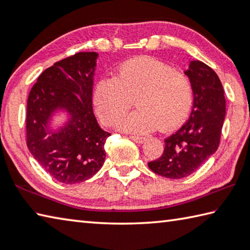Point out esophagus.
Wrapping results in <instances>:
<instances>
[{
	"label": "esophagus",
	"mask_w": 250,
	"mask_h": 250,
	"mask_svg": "<svg viewBox=\"0 0 250 250\" xmlns=\"http://www.w3.org/2000/svg\"><path fill=\"white\" fill-rule=\"evenodd\" d=\"M130 139H131V140H133L134 142H137V143H143V142L146 140V138H145V137H137V135H132V137H130Z\"/></svg>",
	"instance_id": "1"
}]
</instances>
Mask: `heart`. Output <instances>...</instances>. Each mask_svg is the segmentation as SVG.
I'll return each mask as SVG.
<instances>
[{
  "label": "heart",
  "instance_id": "1",
  "mask_svg": "<svg viewBox=\"0 0 250 250\" xmlns=\"http://www.w3.org/2000/svg\"><path fill=\"white\" fill-rule=\"evenodd\" d=\"M95 104L105 125L121 120L133 100L138 110L121 121L126 132L146 133L160 125L172 130L191 111L193 87L184 73L172 69L151 57H135L125 62L115 78H103L96 84Z\"/></svg>",
  "mask_w": 250,
  "mask_h": 250
}]
</instances>
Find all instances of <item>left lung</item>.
I'll return each instance as SVG.
<instances>
[{"label":"left lung","instance_id":"8db88e82","mask_svg":"<svg viewBox=\"0 0 250 250\" xmlns=\"http://www.w3.org/2000/svg\"><path fill=\"white\" fill-rule=\"evenodd\" d=\"M184 74L193 87L191 116L164 140L163 154L147 163L155 174L173 180L191 175L216 152L226 112L222 83L209 66L192 61Z\"/></svg>","mask_w":250,"mask_h":250}]
</instances>
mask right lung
Here are the masks:
<instances>
[{
  "instance_id": "obj_1",
  "label": "right lung",
  "mask_w": 250,
  "mask_h": 250,
  "mask_svg": "<svg viewBox=\"0 0 250 250\" xmlns=\"http://www.w3.org/2000/svg\"><path fill=\"white\" fill-rule=\"evenodd\" d=\"M95 52H80L45 69L28 95L26 145L40 166L64 184L94 176L105 159L110 135L97 122L92 110ZM65 111L69 120L57 130L50 120Z\"/></svg>"
}]
</instances>
